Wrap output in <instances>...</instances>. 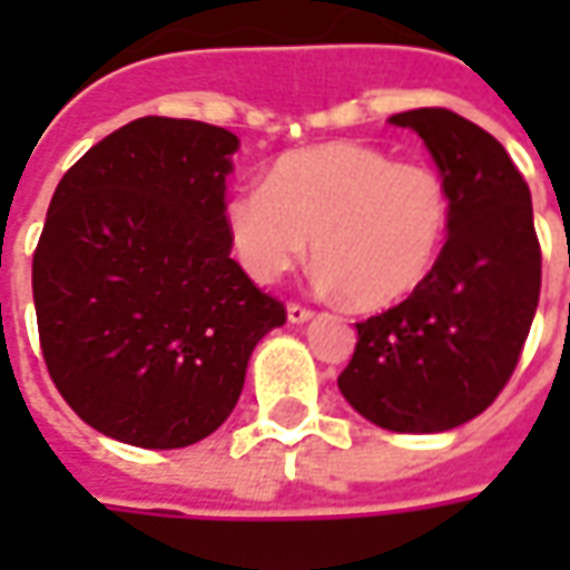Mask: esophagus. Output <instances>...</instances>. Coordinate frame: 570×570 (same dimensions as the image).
<instances>
[{
    "label": "esophagus",
    "mask_w": 570,
    "mask_h": 570,
    "mask_svg": "<svg viewBox=\"0 0 570 570\" xmlns=\"http://www.w3.org/2000/svg\"><path fill=\"white\" fill-rule=\"evenodd\" d=\"M311 314H314V311L305 308L302 302H289V305H286V317H289V323L311 321Z\"/></svg>",
    "instance_id": "obj_1"
}]
</instances>
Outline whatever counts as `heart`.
Returning a JSON list of instances; mask_svg holds the SVG:
<instances>
[{
  "label": "heart",
  "mask_w": 570,
  "mask_h": 570,
  "mask_svg": "<svg viewBox=\"0 0 570 570\" xmlns=\"http://www.w3.org/2000/svg\"><path fill=\"white\" fill-rule=\"evenodd\" d=\"M225 225L253 281L274 284L293 272L314 237L317 281L357 308H384L433 272L452 195L428 164L363 142H323L281 155L262 188L228 200Z\"/></svg>",
  "instance_id": "b5f03b06"
}]
</instances>
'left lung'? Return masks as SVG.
<instances>
[{
    "instance_id": "left-lung-1",
    "label": "left lung",
    "mask_w": 570,
    "mask_h": 570,
    "mask_svg": "<svg viewBox=\"0 0 570 570\" xmlns=\"http://www.w3.org/2000/svg\"><path fill=\"white\" fill-rule=\"evenodd\" d=\"M428 142L452 195V225L428 281L357 323L338 391L396 433H440L498 400L540 298L531 191L501 142L452 109L391 116Z\"/></svg>"
}]
</instances>
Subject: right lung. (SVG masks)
Wrapping results in <instances>:
<instances>
[{"instance_id":"add662e5","label":"right lung","mask_w":570,"mask_h":570,"mask_svg":"<svg viewBox=\"0 0 570 570\" xmlns=\"http://www.w3.org/2000/svg\"><path fill=\"white\" fill-rule=\"evenodd\" d=\"M232 130L146 116L57 183L32 253L45 366L85 424L140 449L210 436L286 308L232 259Z\"/></svg>"}]
</instances>
